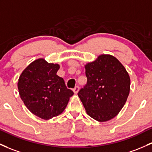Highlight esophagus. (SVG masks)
Here are the masks:
<instances>
[{
    "label": "esophagus",
    "instance_id": "1",
    "mask_svg": "<svg viewBox=\"0 0 152 152\" xmlns=\"http://www.w3.org/2000/svg\"><path fill=\"white\" fill-rule=\"evenodd\" d=\"M73 92L75 93V94H77V93L79 92V87L78 86H75V88L73 89Z\"/></svg>",
    "mask_w": 152,
    "mask_h": 152
}]
</instances>
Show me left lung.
Returning a JSON list of instances; mask_svg holds the SVG:
<instances>
[{
	"label": "left lung",
	"instance_id": "left-lung-1",
	"mask_svg": "<svg viewBox=\"0 0 152 152\" xmlns=\"http://www.w3.org/2000/svg\"><path fill=\"white\" fill-rule=\"evenodd\" d=\"M87 83L78 96L86 113L99 122L113 119L126 104L131 80L122 63L111 55H101L85 65Z\"/></svg>",
	"mask_w": 152,
	"mask_h": 152
}]
</instances>
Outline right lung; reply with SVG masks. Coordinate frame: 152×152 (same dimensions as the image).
Segmentation results:
<instances>
[{
  "instance_id": "right-lung-1",
  "label": "right lung",
  "mask_w": 152,
  "mask_h": 152,
  "mask_svg": "<svg viewBox=\"0 0 152 152\" xmlns=\"http://www.w3.org/2000/svg\"><path fill=\"white\" fill-rule=\"evenodd\" d=\"M58 64L39 58L31 63L20 75L18 89L28 110L44 120L59 115L64 111L73 92L63 78L56 73Z\"/></svg>"
}]
</instances>
